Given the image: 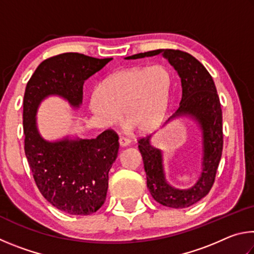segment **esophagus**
I'll return each mask as SVG.
<instances>
[{
  "instance_id": "esophagus-1",
  "label": "esophagus",
  "mask_w": 254,
  "mask_h": 254,
  "mask_svg": "<svg viewBox=\"0 0 254 254\" xmlns=\"http://www.w3.org/2000/svg\"><path fill=\"white\" fill-rule=\"evenodd\" d=\"M119 143H120V145H121L122 148H124V147H127V145L131 143V140L130 139H127V137L121 136L119 139Z\"/></svg>"
}]
</instances>
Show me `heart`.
<instances>
[{"label": "heart", "instance_id": "obj_1", "mask_svg": "<svg viewBox=\"0 0 254 254\" xmlns=\"http://www.w3.org/2000/svg\"><path fill=\"white\" fill-rule=\"evenodd\" d=\"M173 78L163 65L119 70L94 89L89 107L103 127L117 124L124 114L127 130L150 133L161 126L168 112Z\"/></svg>", "mask_w": 254, "mask_h": 254}]
</instances>
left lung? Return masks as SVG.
Wrapping results in <instances>:
<instances>
[{
    "label": "left lung",
    "instance_id": "obj_1",
    "mask_svg": "<svg viewBox=\"0 0 254 254\" xmlns=\"http://www.w3.org/2000/svg\"><path fill=\"white\" fill-rule=\"evenodd\" d=\"M157 55H161L175 68L183 88L178 110L167 120L165 127L174 120L189 118L201 133V170L197 182L187 189L171 186L166 179L163 151L152 144V134L142 137L137 143L147 174V186L154 200L167 207L185 208L204 198L214 184L223 150L221 103L212 76L191 55L180 50L158 49L128 56L126 59Z\"/></svg>",
    "mask_w": 254,
    "mask_h": 254
}]
</instances>
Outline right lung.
<instances>
[{"mask_svg":"<svg viewBox=\"0 0 254 254\" xmlns=\"http://www.w3.org/2000/svg\"><path fill=\"white\" fill-rule=\"evenodd\" d=\"M113 58L67 53L42 62L25 87L24 152L42 196L70 215H91L106 199L109 171L118 157L119 136L106 130L95 139L66 135L49 141L40 134L37 112L42 101L58 96L74 110L83 103L85 80Z\"/></svg>","mask_w":254,"mask_h":254,"instance_id":"1","label":"right lung"}]
</instances>
